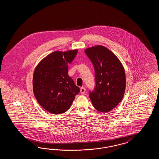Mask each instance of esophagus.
<instances>
[{"label":"esophagus","instance_id":"obj_1","mask_svg":"<svg viewBox=\"0 0 159 159\" xmlns=\"http://www.w3.org/2000/svg\"><path fill=\"white\" fill-rule=\"evenodd\" d=\"M85 92H86V89L84 88H80V93L82 94H84L85 93Z\"/></svg>","mask_w":159,"mask_h":159}]
</instances>
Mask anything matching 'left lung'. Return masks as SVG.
<instances>
[{"mask_svg": "<svg viewBox=\"0 0 159 159\" xmlns=\"http://www.w3.org/2000/svg\"><path fill=\"white\" fill-rule=\"evenodd\" d=\"M84 52L95 68L96 86L89 98L100 112L110 111L121 102L126 89V75L120 61L105 46L88 48Z\"/></svg>", "mask_w": 159, "mask_h": 159, "instance_id": "left-lung-1", "label": "left lung"}]
</instances>
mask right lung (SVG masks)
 Wrapping results in <instances>:
<instances>
[{
  "label": "right lung",
  "instance_id": "right-lung-1",
  "mask_svg": "<svg viewBox=\"0 0 159 159\" xmlns=\"http://www.w3.org/2000/svg\"><path fill=\"white\" fill-rule=\"evenodd\" d=\"M78 49L55 51L40 61L34 69L33 89L39 104L52 114L66 112L80 89L68 76L71 64Z\"/></svg>",
  "mask_w": 159,
  "mask_h": 159
}]
</instances>
